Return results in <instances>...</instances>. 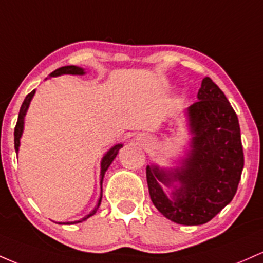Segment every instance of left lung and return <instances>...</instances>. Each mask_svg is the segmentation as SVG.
Here are the masks:
<instances>
[{
	"label": "left lung",
	"instance_id": "1",
	"mask_svg": "<svg viewBox=\"0 0 263 263\" xmlns=\"http://www.w3.org/2000/svg\"><path fill=\"white\" fill-rule=\"evenodd\" d=\"M197 102L187 108L191 149L181 167L166 171L146 166L150 199L166 219L180 225H202L214 219L237 191L243 169L240 124L222 90L205 77ZM178 181L171 197L163 193Z\"/></svg>",
	"mask_w": 263,
	"mask_h": 263
}]
</instances>
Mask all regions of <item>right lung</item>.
I'll return each instance as SVG.
<instances>
[{"label":"right lung","instance_id":"add662e5","mask_svg":"<svg viewBox=\"0 0 263 263\" xmlns=\"http://www.w3.org/2000/svg\"><path fill=\"white\" fill-rule=\"evenodd\" d=\"M62 74H78V76H82L84 74V69L83 68H79V67H76V66H66V67H61L58 68V69H55L54 72H52L49 77H57V76H62ZM34 93H36V90H32L31 93L27 94V97H26L25 100H23L22 105H21V109H20V114H18V119H17V124H16V128H14V149H16V153H18V147H20V139L21 137H22V132H23V124H25V116L26 113H27V109L29 107V103H31L32 98H33ZM123 145L122 144H117V145H114L111 147L110 150L103 156L102 159V163H100V186H102V182H103V178H104V174L105 171L108 170V167L110 166L111 161L116 159V156L118 154V152H119V149L122 147ZM100 201H102V193H100V197H99V201H98V205H97V208L94 209V210L90 212L89 215H87V216L83 217L82 220L79 221H73V222H63V223H77V222H82V221L87 220L88 217H90L92 215H94L98 210L99 205H100ZM62 223V222H60Z\"/></svg>","mask_w":263,"mask_h":263}]
</instances>
